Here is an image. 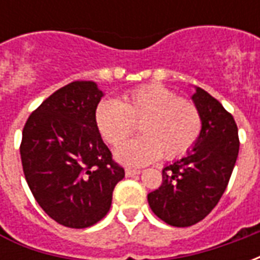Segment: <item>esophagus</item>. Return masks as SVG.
<instances>
[{"mask_svg":"<svg viewBox=\"0 0 260 260\" xmlns=\"http://www.w3.org/2000/svg\"><path fill=\"white\" fill-rule=\"evenodd\" d=\"M141 174V171L139 170H132V169H126L125 170V175L126 177H135V175Z\"/></svg>","mask_w":260,"mask_h":260,"instance_id":"34e87169","label":"esophagus"}]
</instances>
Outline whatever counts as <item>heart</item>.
I'll list each match as a JSON object with an SVG mask.
<instances>
[{
    "mask_svg": "<svg viewBox=\"0 0 260 260\" xmlns=\"http://www.w3.org/2000/svg\"><path fill=\"white\" fill-rule=\"evenodd\" d=\"M96 125L106 141L118 146L141 124L144 135L115 150L119 163L141 167L157 160L178 158L191 150L202 131L195 103L178 97L163 85H146L126 93L122 103L103 100L96 108Z\"/></svg>",
    "mask_w": 260,
    "mask_h": 260,
    "instance_id": "obj_1",
    "label": "heart"
}]
</instances>
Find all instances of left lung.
Masks as SVG:
<instances>
[{"mask_svg":"<svg viewBox=\"0 0 260 260\" xmlns=\"http://www.w3.org/2000/svg\"><path fill=\"white\" fill-rule=\"evenodd\" d=\"M192 102L202 117L198 141L184 157L163 169V182L147 195L164 223L189 227L212 212L229 185L240 150L238 128L221 103L201 87Z\"/></svg>","mask_w":260,"mask_h":260,"instance_id":"8db88e82","label":"left lung"}]
</instances>
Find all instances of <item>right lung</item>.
I'll use <instances>...</instances> for the list:
<instances>
[{"label": "right lung", "instance_id": "1", "mask_svg": "<svg viewBox=\"0 0 260 260\" xmlns=\"http://www.w3.org/2000/svg\"><path fill=\"white\" fill-rule=\"evenodd\" d=\"M103 96L91 80L72 82L46 99L22 132L26 182L43 210L69 229L100 221L125 177L96 125Z\"/></svg>", "mask_w": 260, "mask_h": 260}]
</instances>
